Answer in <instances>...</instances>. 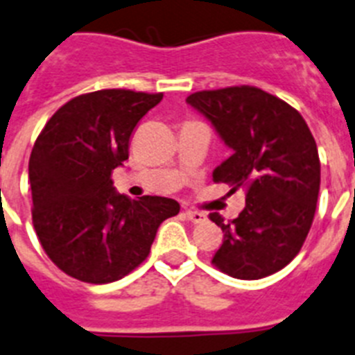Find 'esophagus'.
<instances>
[{
    "label": "esophagus",
    "mask_w": 355,
    "mask_h": 355,
    "mask_svg": "<svg viewBox=\"0 0 355 355\" xmlns=\"http://www.w3.org/2000/svg\"><path fill=\"white\" fill-rule=\"evenodd\" d=\"M186 218H187V220H189L193 225L203 223V221L207 220V216L203 214V212H198V211H187V212H186Z\"/></svg>",
    "instance_id": "1"
}]
</instances>
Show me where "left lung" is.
<instances>
[{"label": "left lung", "instance_id": "1", "mask_svg": "<svg viewBox=\"0 0 355 355\" xmlns=\"http://www.w3.org/2000/svg\"><path fill=\"white\" fill-rule=\"evenodd\" d=\"M187 103L211 121L232 150L212 178L246 191V205L225 223L212 264L234 279L257 280L282 270L300 252L320 193L318 148L297 109L252 85L198 91Z\"/></svg>", "mask_w": 355, "mask_h": 355}]
</instances>
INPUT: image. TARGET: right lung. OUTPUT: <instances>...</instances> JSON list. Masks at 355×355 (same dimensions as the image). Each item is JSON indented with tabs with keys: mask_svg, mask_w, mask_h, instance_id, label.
<instances>
[{
	"mask_svg": "<svg viewBox=\"0 0 355 355\" xmlns=\"http://www.w3.org/2000/svg\"><path fill=\"white\" fill-rule=\"evenodd\" d=\"M162 100L128 89L80 94L49 118L33 144L32 220L48 257L89 284L123 279L150 254L157 229L177 216L164 196L126 198L112 171L128 159L135 125Z\"/></svg>",
	"mask_w": 355,
	"mask_h": 355,
	"instance_id": "obj_1",
	"label": "right lung"
}]
</instances>
